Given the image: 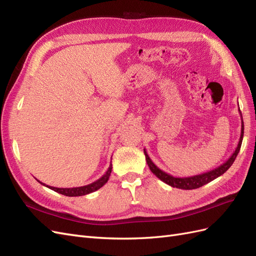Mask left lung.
<instances>
[{"label":"left lung","instance_id":"1","mask_svg":"<svg viewBox=\"0 0 256 256\" xmlns=\"http://www.w3.org/2000/svg\"><path fill=\"white\" fill-rule=\"evenodd\" d=\"M240 112V110H239ZM242 115V113H240ZM242 138H244V120H242V134H240V138L238 145L236 147L235 152L232 154V156L222 164L221 166H219L218 168H216L214 170H210V171L202 173V174H198V175H193V176H188V177H174L172 175H170L168 173H166L164 171L160 170L156 164H154L152 161V159L150 158L148 154L146 152V150L144 148V154H145V159L147 164H148L150 171L156 175L160 180H162L164 182H166V184L171 186L173 188H178V189H184V190H192V189H198L202 186L212 182L216 178H218L219 176H221L222 174L226 173L228 170L233 164V162L235 161L237 154L240 150V147H242Z\"/></svg>","mask_w":256,"mask_h":256}]
</instances>
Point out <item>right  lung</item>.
Returning a JSON list of instances; mask_svg holds the SVG:
<instances>
[{
    "label": "right lung",
    "instance_id": "right-lung-1",
    "mask_svg": "<svg viewBox=\"0 0 256 256\" xmlns=\"http://www.w3.org/2000/svg\"><path fill=\"white\" fill-rule=\"evenodd\" d=\"M111 172H112V164H110L109 168H108V171L99 178V180H97L96 182H92L90 184H86V186H82V187H76V188H56V187H51V186H46L44 182H40L42 184L46 186V187L56 191L58 193H60V194L63 196H85V194H88V193H92L94 192L98 189H100L102 187V186L109 180V177L111 175Z\"/></svg>",
    "mask_w": 256,
    "mask_h": 256
}]
</instances>
